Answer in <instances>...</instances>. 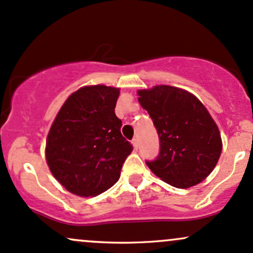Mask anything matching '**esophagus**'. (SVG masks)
Wrapping results in <instances>:
<instances>
[{"instance_id": "34e87169", "label": "esophagus", "mask_w": 253, "mask_h": 253, "mask_svg": "<svg viewBox=\"0 0 253 253\" xmlns=\"http://www.w3.org/2000/svg\"><path fill=\"white\" fill-rule=\"evenodd\" d=\"M131 143H132V146H134L135 149L138 148V141H137V138H132Z\"/></svg>"}]
</instances>
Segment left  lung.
<instances>
[{
	"instance_id": "8db88e82",
	"label": "left lung",
	"mask_w": 253,
	"mask_h": 253,
	"mask_svg": "<svg viewBox=\"0 0 253 253\" xmlns=\"http://www.w3.org/2000/svg\"><path fill=\"white\" fill-rule=\"evenodd\" d=\"M138 102L151 117L159 137L152 172L176 188L195 186L210 175L222 151L218 127L194 95L170 85L138 90Z\"/></svg>"
}]
</instances>
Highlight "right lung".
<instances>
[{"label":"right lung","mask_w":253,"mask_h":253,"mask_svg":"<svg viewBox=\"0 0 253 253\" xmlns=\"http://www.w3.org/2000/svg\"><path fill=\"white\" fill-rule=\"evenodd\" d=\"M119 89L84 86L59 111L45 146L48 167L69 192L96 197L121 176L132 145L121 132L115 108Z\"/></svg>","instance_id":"obj_1"}]
</instances>
